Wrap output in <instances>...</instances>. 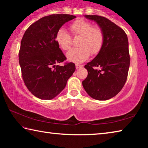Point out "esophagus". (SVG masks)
Returning a JSON list of instances; mask_svg holds the SVG:
<instances>
[{"mask_svg": "<svg viewBox=\"0 0 148 148\" xmlns=\"http://www.w3.org/2000/svg\"><path fill=\"white\" fill-rule=\"evenodd\" d=\"M82 66H83V65H81V64H76V69H78L82 68Z\"/></svg>", "mask_w": 148, "mask_h": 148, "instance_id": "34e87169", "label": "esophagus"}]
</instances>
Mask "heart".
<instances>
[{"label":"heart","mask_w":148,"mask_h":148,"mask_svg":"<svg viewBox=\"0 0 148 148\" xmlns=\"http://www.w3.org/2000/svg\"><path fill=\"white\" fill-rule=\"evenodd\" d=\"M74 36H79L77 45L79 47L70 50L66 54L69 61L82 62L88 59L90 55L95 56L101 51L104 44V35L102 30L97 26H92L89 21L84 19L76 20L70 27ZM56 40L63 50H69L72 44V38L64 29L57 32Z\"/></svg>","instance_id":"b5f03b06"}]
</instances>
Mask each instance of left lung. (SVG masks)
Segmentation results:
<instances>
[{"mask_svg": "<svg viewBox=\"0 0 148 148\" xmlns=\"http://www.w3.org/2000/svg\"><path fill=\"white\" fill-rule=\"evenodd\" d=\"M84 16L97 22L104 32V41L100 53L85 65L88 74L82 85L92 99L106 101L118 94L127 81L130 66L128 38L121 27L106 17Z\"/></svg>", "mask_w": 148, "mask_h": 148, "instance_id": "1", "label": "left lung"}]
</instances>
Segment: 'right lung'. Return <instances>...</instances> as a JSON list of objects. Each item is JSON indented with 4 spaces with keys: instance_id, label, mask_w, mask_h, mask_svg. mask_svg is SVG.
<instances>
[{
    "instance_id": "obj_1",
    "label": "right lung",
    "mask_w": 148,
    "mask_h": 148,
    "mask_svg": "<svg viewBox=\"0 0 148 148\" xmlns=\"http://www.w3.org/2000/svg\"><path fill=\"white\" fill-rule=\"evenodd\" d=\"M74 18L69 14L43 17L32 23L22 38L19 52L22 77L27 89L37 98H55L76 70L73 62L57 65L66 58L56 40L58 30Z\"/></svg>"
}]
</instances>
